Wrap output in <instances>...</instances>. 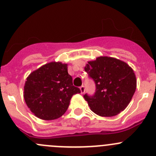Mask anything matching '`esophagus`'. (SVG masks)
Here are the masks:
<instances>
[{
	"label": "esophagus",
	"mask_w": 156,
	"mask_h": 156,
	"mask_svg": "<svg viewBox=\"0 0 156 156\" xmlns=\"http://www.w3.org/2000/svg\"><path fill=\"white\" fill-rule=\"evenodd\" d=\"M80 90H81V94H84V93L85 92V87H84V85L81 86V87H80Z\"/></svg>",
	"instance_id": "34e87169"
}]
</instances>
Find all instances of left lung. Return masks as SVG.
I'll return each instance as SVG.
<instances>
[{"instance_id":"obj_1","label":"left lung","mask_w":156,"mask_h":156,"mask_svg":"<svg viewBox=\"0 0 156 156\" xmlns=\"http://www.w3.org/2000/svg\"><path fill=\"white\" fill-rule=\"evenodd\" d=\"M84 70L95 82L94 95H84L94 113L112 117L125 109L136 87L134 72L126 62L115 58L100 56L88 62Z\"/></svg>"}]
</instances>
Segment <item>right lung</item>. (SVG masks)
<instances>
[{"label":"right lung","instance_id":"1","mask_svg":"<svg viewBox=\"0 0 156 156\" xmlns=\"http://www.w3.org/2000/svg\"><path fill=\"white\" fill-rule=\"evenodd\" d=\"M81 90L72 84L68 65L52 62L29 75L24 86V99L34 115L54 120L66 112L74 94Z\"/></svg>","mask_w":156,"mask_h":156}]
</instances>
